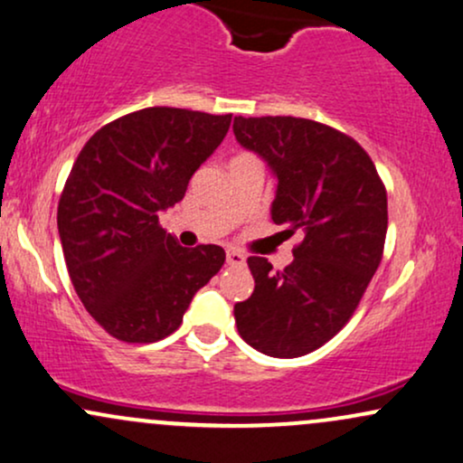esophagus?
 I'll return each mask as SVG.
<instances>
[{"instance_id":"esophagus-1","label":"esophagus","mask_w":463,"mask_h":463,"mask_svg":"<svg viewBox=\"0 0 463 463\" xmlns=\"http://www.w3.org/2000/svg\"><path fill=\"white\" fill-rule=\"evenodd\" d=\"M244 255L241 251H236V249H227V264L230 266H242L244 264Z\"/></svg>"}]
</instances>
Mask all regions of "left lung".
<instances>
[{"label":"left lung","mask_w":463,"mask_h":463,"mask_svg":"<svg viewBox=\"0 0 463 463\" xmlns=\"http://www.w3.org/2000/svg\"><path fill=\"white\" fill-rule=\"evenodd\" d=\"M233 134L277 177L270 216L303 233L295 260L273 273L247 260L253 295L233 306L238 334L270 357H298L353 317L383 255L388 197L371 156L351 136L295 117H236Z\"/></svg>","instance_id":"1"}]
</instances>
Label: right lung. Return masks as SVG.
Masks as SVG:
<instances>
[{"instance_id": "right-lung-1", "label": "right lung", "mask_w": 463, "mask_h": 463, "mask_svg": "<svg viewBox=\"0 0 463 463\" xmlns=\"http://www.w3.org/2000/svg\"><path fill=\"white\" fill-rule=\"evenodd\" d=\"M230 123L232 114L145 108L103 125L71 168L58 203L64 262L80 301L117 340L171 335L225 262L219 244H177L157 214L184 199Z\"/></svg>"}]
</instances>
